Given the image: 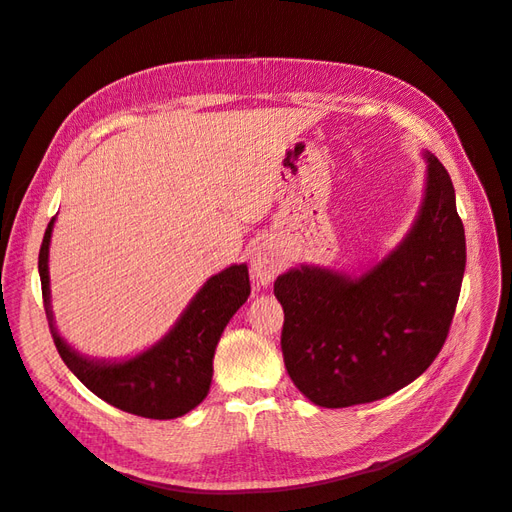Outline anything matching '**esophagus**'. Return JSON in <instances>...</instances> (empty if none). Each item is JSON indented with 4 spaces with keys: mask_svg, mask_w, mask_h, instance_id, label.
Listing matches in <instances>:
<instances>
[{
    "mask_svg": "<svg viewBox=\"0 0 512 512\" xmlns=\"http://www.w3.org/2000/svg\"><path fill=\"white\" fill-rule=\"evenodd\" d=\"M250 265L252 273L258 282L269 284L273 277L280 273V254L269 241H258L250 250Z\"/></svg>",
    "mask_w": 512,
    "mask_h": 512,
    "instance_id": "obj_1",
    "label": "esophagus"
}]
</instances>
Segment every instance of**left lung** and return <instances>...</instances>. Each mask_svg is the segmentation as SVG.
I'll list each match as a JSON object with an SVG mask.
<instances>
[{"mask_svg":"<svg viewBox=\"0 0 512 512\" xmlns=\"http://www.w3.org/2000/svg\"><path fill=\"white\" fill-rule=\"evenodd\" d=\"M421 211L395 250L348 277L299 267L273 284L284 307L282 354L294 386L316 406L389 397L440 354L466 271V232L446 168L431 153Z\"/></svg>","mask_w":512,"mask_h":512,"instance_id":"1","label":"left lung"}]
</instances>
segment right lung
Returning a JSON list of instances; mask_svg holds the SVG:
<instances>
[{
	"label": "right lung",
	"instance_id": "right-lung-1",
	"mask_svg": "<svg viewBox=\"0 0 512 512\" xmlns=\"http://www.w3.org/2000/svg\"><path fill=\"white\" fill-rule=\"evenodd\" d=\"M55 218L46 226L40 245L38 271L44 312L49 320L61 361L91 393L123 412L145 418H177L194 410L209 393L213 354L222 331L237 309L250 297V273L245 265H232L213 275L198 290L192 303L166 337L134 359L106 363L91 361L72 350L59 337L49 290V243Z\"/></svg>",
	"mask_w": 512,
	"mask_h": 512
}]
</instances>
